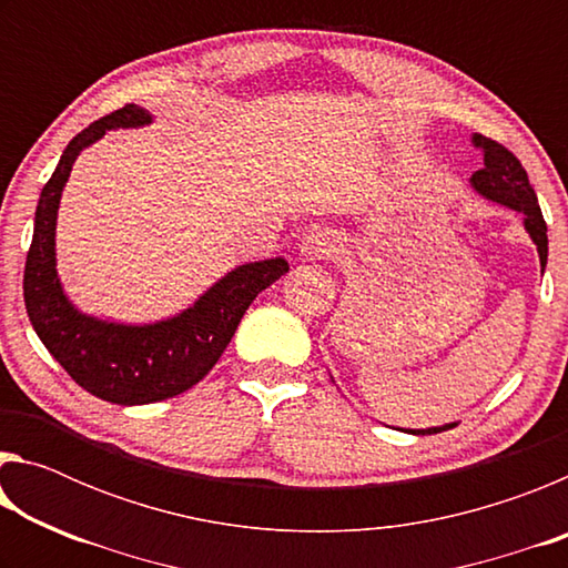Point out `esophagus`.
Listing matches in <instances>:
<instances>
[{
    "mask_svg": "<svg viewBox=\"0 0 568 568\" xmlns=\"http://www.w3.org/2000/svg\"><path fill=\"white\" fill-rule=\"evenodd\" d=\"M333 253H338V237H335V233H331V230H325V227L311 230L301 245V255L307 263L328 261Z\"/></svg>",
    "mask_w": 568,
    "mask_h": 568,
    "instance_id": "34e87169",
    "label": "esophagus"
}]
</instances>
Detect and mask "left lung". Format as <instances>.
<instances>
[{
  "instance_id": "obj_1",
  "label": "left lung",
  "mask_w": 568,
  "mask_h": 568,
  "mask_svg": "<svg viewBox=\"0 0 568 568\" xmlns=\"http://www.w3.org/2000/svg\"><path fill=\"white\" fill-rule=\"evenodd\" d=\"M470 142H474V148H478L480 155H484V168L470 175V187H474L480 197L511 207L516 213L524 215V227L538 250V261H541V273H544L546 261H549V237H546V223H544L541 207H538L536 192L531 187V182H528L526 170L521 168V162H518L514 152H508L504 145H498L496 140H488L484 134L474 132ZM454 426H458V423H446V426H434V428H408L406 434L430 436Z\"/></svg>"
}]
</instances>
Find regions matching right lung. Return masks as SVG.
<instances>
[{"instance_id":"1","label":"right lung","mask_w":568,"mask_h":568,"mask_svg":"<svg viewBox=\"0 0 568 568\" xmlns=\"http://www.w3.org/2000/svg\"><path fill=\"white\" fill-rule=\"evenodd\" d=\"M152 114L124 104L92 122L64 148L52 178L42 187L34 235L24 265V305L34 333L74 383L118 406L180 396L203 381L227 348L250 303L285 275V257L237 265L185 311L158 323H114L77 311L57 275V210L74 160L108 130L145 128Z\"/></svg>"}]
</instances>
